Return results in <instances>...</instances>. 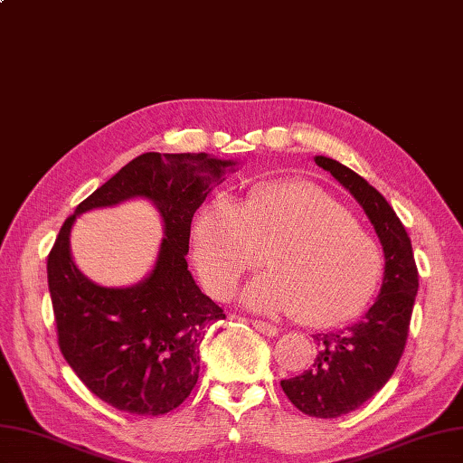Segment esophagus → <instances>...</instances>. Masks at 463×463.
<instances>
[{
	"label": "esophagus",
	"mask_w": 463,
	"mask_h": 463,
	"mask_svg": "<svg viewBox=\"0 0 463 463\" xmlns=\"http://www.w3.org/2000/svg\"><path fill=\"white\" fill-rule=\"evenodd\" d=\"M252 327L256 331L264 333V335H270V337L278 335V327L272 326V324H268V321H262V319H252Z\"/></svg>",
	"instance_id": "obj_1"
}]
</instances>
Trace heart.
Wrapping results in <instances>:
<instances>
[{
	"instance_id": "heart-1",
	"label": "heart",
	"mask_w": 463,
	"mask_h": 463,
	"mask_svg": "<svg viewBox=\"0 0 463 463\" xmlns=\"http://www.w3.org/2000/svg\"><path fill=\"white\" fill-rule=\"evenodd\" d=\"M193 250L203 282L221 298L266 254L272 272L249 284L244 304L268 314H296L311 327L361 316L384 270L374 236L309 181L258 185L241 205L211 201L195 222Z\"/></svg>"
}]
</instances>
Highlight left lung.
<instances>
[{
    "label": "left lung",
    "instance_id": "obj_1",
    "mask_svg": "<svg viewBox=\"0 0 463 463\" xmlns=\"http://www.w3.org/2000/svg\"><path fill=\"white\" fill-rule=\"evenodd\" d=\"M316 164L357 199L384 252L377 302L354 324L314 335L319 351L311 369L280 383L298 411L316 418H337L367 402L392 377L411 327L418 268L404 224L381 193L335 159L316 156Z\"/></svg>",
    "mask_w": 463,
    "mask_h": 463
}]
</instances>
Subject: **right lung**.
I'll return each mask as SVG.
<instances>
[{
  "label": "right lung",
  "mask_w": 463,
  "mask_h": 463,
  "mask_svg": "<svg viewBox=\"0 0 463 463\" xmlns=\"http://www.w3.org/2000/svg\"><path fill=\"white\" fill-rule=\"evenodd\" d=\"M234 161L209 154L147 152L86 197L64 221L47 258L62 357L92 394L118 411H174L199 379V347L222 309L187 270L191 221ZM144 196L158 207L166 239L153 274L130 288H104L71 262L70 229L80 212Z\"/></svg>",
  "instance_id": "add662e5"
}]
</instances>
